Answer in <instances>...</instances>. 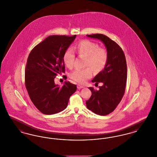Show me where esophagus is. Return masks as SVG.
I'll list each match as a JSON object with an SVG mask.
<instances>
[{
    "label": "esophagus",
    "instance_id": "esophagus-1",
    "mask_svg": "<svg viewBox=\"0 0 157 157\" xmlns=\"http://www.w3.org/2000/svg\"><path fill=\"white\" fill-rule=\"evenodd\" d=\"M77 88H78V89H82V88H84V86H82L81 85H80V84H78V85H77Z\"/></svg>",
    "mask_w": 157,
    "mask_h": 157
}]
</instances>
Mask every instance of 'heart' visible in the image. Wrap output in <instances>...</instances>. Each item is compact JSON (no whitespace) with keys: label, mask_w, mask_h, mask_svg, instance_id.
<instances>
[{"label":"heart","mask_w":157,"mask_h":157,"mask_svg":"<svg viewBox=\"0 0 157 157\" xmlns=\"http://www.w3.org/2000/svg\"><path fill=\"white\" fill-rule=\"evenodd\" d=\"M75 51L79 56L85 57L84 69H77L70 74L72 79L78 83L86 82L92 76V70L95 73L101 72L106 65L108 54L105 49L89 40H83L76 44ZM63 60L68 68H72L75 60V54L71 49H67L63 55Z\"/></svg>","instance_id":"b5f03b06"}]
</instances>
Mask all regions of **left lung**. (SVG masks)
I'll return each mask as SVG.
<instances>
[{"label": "left lung", "mask_w": 157, "mask_h": 157, "mask_svg": "<svg viewBox=\"0 0 157 157\" xmlns=\"http://www.w3.org/2000/svg\"><path fill=\"white\" fill-rule=\"evenodd\" d=\"M88 37L101 40L108 54V59L104 69L96 75L92 82L103 85L99 90L90 87L92 95L86 101L88 109L99 115L113 112L124 96L127 78V62L122 49L116 42L102 34L87 35Z\"/></svg>", "instance_id": "8db88e82"}]
</instances>
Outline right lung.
I'll list each match as a JSON object with an SVG mask.
<instances>
[{"instance_id": "right-lung-1", "label": "right lung", "mask_w": 157, "mask_h": 157, "mask_svg": "<svg viewBox=\"0 0 157 157\" xmlns=\"http://www.w3.org/2000/svg\"><path fill=\"white\" fill-rule=\"evenodd\" d=\"M76 35H52L46 37L30 52L25 69V85L32 102L46 115L63 111L76 86L69 82L55 84L58 74L65 72L63 55Z\"/></svg>"}]
</instances>
